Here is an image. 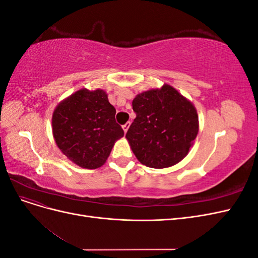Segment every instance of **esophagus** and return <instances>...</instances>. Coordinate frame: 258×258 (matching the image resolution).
I'll return each instance as SVG.
<instances>
[{"label": "esophagus", "instance_id": "34e87169", "mask_svg": "<svg viewBox=\"0 0 258 258\" xmlns=\"http://www.w3.org/2000/svg\"><path fill=\"white\" fill-rule=\"evenodd\" d=\"M129 127H130V121H128V122H126L124 124H122V129H123V131H124V134H126V132L128 131Z\"/></svg>", "mask_w": 258, "mask_h": 258}]
</instances>
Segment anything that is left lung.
<instances>
[{
	"label": "left lung",
	"instance_id": "left-lung-1",
	"mask_svg": "<svg viewBox=\"0 0 258 258\" xmlns=\"http://www.w3.org/2000/svg\"><path fill=\"white\" fill-rule=\"evenodd\" d=\"M137 115L126 138L138 160L162 169L188 153L198 134V115L191 102L169 85L140 93L132 101Z\"/></svg>",
	"mask_w": 258,
	"mask_h": 258
}]
</instances>
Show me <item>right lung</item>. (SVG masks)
Segmentation results:
<instances>
[{"instance_id": "add662e5", "label": "right lung", "mask_w": 258, "mask_h": 258, "mask_svg": "<svg viewBox=\"0 0 258 258\" xmlns=\"http://www.w3.org/2000/svg\"><path fill=\"white\" fill-rule=\"evenodd\" d=\"M105 91L82 89L56 107L52 134L58 147L77 166L97 169L106 161L123 130Z\"/></svg>"}]
</instances>
